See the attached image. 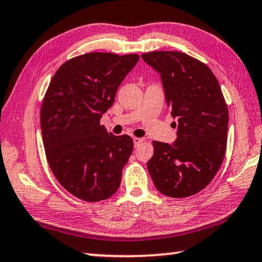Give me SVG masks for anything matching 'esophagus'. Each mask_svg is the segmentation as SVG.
<instances>
[{
  "mask_svg": "<svg viewBox=\"0 0 262 262\" xmlns=\"http://www.w3.org/2000/svg\"><path fill=\"white\" fill-rule=\"evenodd\" d=\"M133 141H134L135 147H137V145H139L140 143H142V142H143L144 140L143 139H140V137H134V139H133Z\"/></svg>",
  "mask_w": 262,
  "mask_h": 262,
  "instance_id": "obj_1",
  "label": "esophagus"
}]
</instances>
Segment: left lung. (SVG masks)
Returning <instances> with one entry per match:
<instances>
[{"instance_id": "left-lung-1", "label": "left lung", "mask_w": 262, "mask_h": 262, "mask_svg": "<svg viewBox=\"0 0 262 262\" xmlns=\"http://www.w3.org/2000/svg\"><path fill=\"white\" fill-rule=\"evenodd\" d=\"M159 73L171 115L178 120L173 144L154 141L148 171L162 194L187 198L206 188L223 163L229 112L219 81L206 63L185 53L142 54ZM176 125V122H174Z\"/></svg>"}]
</instances>
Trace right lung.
Wrapping results in <instances>:
<instances>
[{
    "label": "right lung",
    "instance_id": "right-lung-1",
    "mask_svg": "<svg viewBox=\"0 0 262 262\" xmlns=\"http://www.w3.org/2000/svg\"><path fill=\"white\" fill-rule=\"evenodd\" d=\"M137 54L91 52L66 61L43 97L40 126L46 158L57 181L88 202L117 192L133 139L114 136L100 125Z\"/></svg>",
    "mask_w": 262,
    "mask_h": 262
}]
</instances>
